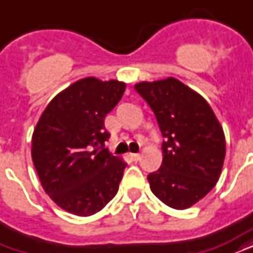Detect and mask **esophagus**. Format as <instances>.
I'll return each instance as SVG.
<instances>
[{"instance_id": "obj_1", "label": "esophagus", "mask_w": 253, "mask_h": 253, "mask_svg": "<svg viewBox=\"0 0 253 253\" xmlns=\"http://www.w3.org/2000/svg\"><path fill=\"white\" fill-rule=\"evenodd\" d=\"M128 157H130V160L134 161V162L141 160V154H138V153H130V154H128Z\"/></svg>"}]
</instances>
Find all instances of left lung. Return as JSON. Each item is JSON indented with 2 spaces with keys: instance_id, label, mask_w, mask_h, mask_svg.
Returning <instances> with one entry per match:
<instances>
[{
  "instance_id": "obj_1",
  "label": "left lung",
  "mask_w": 253,
  "mask_h": 253,
  "mask_svg": "<svg viewBox=\"0 0 253 253\" xmlns=\"http://www.w3.org/2000/svg\"><path fill=\"white\" fill-rule=\"evenodd\" d=\"M136 92L154 112L162 142V165L147 175L151 192L168 207L186 209L218 181L225 136L205 99L179 80L143 82Z\"/></svg>"
}]
</instances>
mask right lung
Returning <instances> with one entry per match:
<instances>
[{
	"instance_id": "add662e5",
	"label": "right lung",
	"mask_w": 253,
	"mask_h": 253,
	"mask_svg": "<svg viewBox=\"0 0 253 253\" xmlns=\"http://www.w3.org/2000/svg\"><path fill=\"white\" fill-rule=\"evenodd\" d=\"M125 89L118 80L85 78L56 95L37 122L32 160L39 178L46 194L72 214H95L119 189L127 164L104 149L110 138L104 118Z\"/></svg>"
}]
</instances>
